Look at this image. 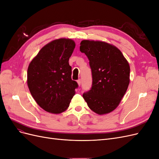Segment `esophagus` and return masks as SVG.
<instances>
[{
    "mask_svg": "<svg viewBox=\"0 0 159 159\" xmlns=\"http://www.w3.org/2000/svg\"><path fill=\"white\" fill-rule=\"evenodd\" d=\"M77 82H78V85L80 86V85H81V80H78V81H77Z\"/></svg>",
    "mask_w": 159,
    "mask_h": 159,
    "instance_id": "esophagus-1",
    "label": "esophagus"
}]
</instances>
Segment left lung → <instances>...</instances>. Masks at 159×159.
I'll return each mask as SVG.
<instances>
[{"label":"left lung","instance_id":"1","mask_svg":"<svg viewBox=\"0 0 159 159\" xmlns=\"http://www.w3.org/2000/svg\"><path fill=\"white\" fill-rule=\"evenodd\" d=\"M80 50L88 57L93 80L91 89L83 98L95 113H109L118 107L128 88V61L116 46L103 41L82 40Z\"/></svg>","mask_w":159,"mask_h":159}]
</instances>
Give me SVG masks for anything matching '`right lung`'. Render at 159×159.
<instances>
[{
	"mask_svg": "<svg viewBox=\"0 0 159 159\" xmlns=\"http://www.w3.org/2000/svg\"><path fill=\"white\" fill-rule=\"evenodd\" d=\"M75 47L70 38H59L45 45L30 61L27 84L39 106L59 114L68 108L78 84L71 80L69 59Z\"/></svg>",
	"mask_w": 159,
	"mask_h": 159,
	"instance_id": "1",
	"label": "right lung"
}]
</instances>
